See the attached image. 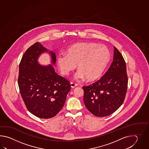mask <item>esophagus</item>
<instances>
[{
  "instance_id": "obj_1",
  "label": "esophagus",
  "mask_w": 149,
  "mask_h": 149,
  "mask_svg": "<svg viewBox=\"0 0 149 149\" xmlns=\"http://www.w3.org/2000/svg\"><path fill=\"white\" fill-rule=\"evenodd\" d=\"M70 85H71V87L72 88H74L76 87V86H77V84H75V83H73V82H71Z\"/></svg>"
}]
</instances>
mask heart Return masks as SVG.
I'll return each mask as SVG.
<instances>
[{
	"instance_id": "b5f03b06",
	"label": "heart",
	"mask_w": 149,
	"mask_h": 149,
	"mask_svg": "<svg viewBox=\"0 0 149 149\" xmlns=\"http://www.w3.org/2000/svg\"><path fill=\"white\" fill-rule=\"evenodd\" d=\"M110 59V53L104 45L95 42H79L68 48L67 54L57 56L56 64L62 74L67 76L76 68L77 80L86 78L92 81L101 76Z\"/></svg>"
}]
</instances>
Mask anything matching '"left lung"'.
I'll list each match as a JSON object with an SVG mask.
<instances>
[{
    "instance_id": "8db88e82",
    "label": "left lung",
    "mask_w": 149,
    "mask_h": 149,
    "mask_svg": "<svg viewBox=\"0 0 149 149\" xmlns=\"http://www.w3.org/2000/svg\"><path fill=\"white\" fill-rule=\"evenodd\" d=\"M127 85L125 61L114 47L113 59L107 72L96 82L82 87L86 107L97 117L110 115L123 103Z\"/></svg>"
}]
</instances>
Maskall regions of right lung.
I'll list each match as a JSON object with an SVG mask.
<instances>
[{
	"label": "right lung",
	"instance_id": "right-lung-1",
	"mask_svg": "<svg viewBox=\"0 0 149 149\" xmlns=\"http://www.w3.org/2000/svg\"><path fill=\"white\" fill-rule=\"evenodd\" d=\"M45 52L50 54L52 64H55V53L40 42L35 43L26 51L20 62L18 85L28 111L37 117L48 119L63 107L71 86L68 80L55 72L52 65L38 63V57Z\"/></svg>",
	"mask_w": 149,
	"mask_h": 149
}]
</instances>
